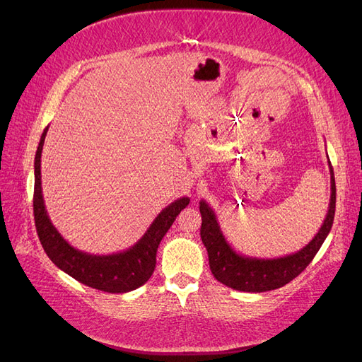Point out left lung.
I'll return each mask as SVG.
<instances>
[{"instance_id":"8db88e82","label":"left lung","mask_w":362,"mask_h":362,"mask_svg":"<svg viewBox=\"0 0 362 362\" xmlns=\"http://www.w3.org/2000/svg\"><path fill=\"white\" fill-rule=\"evenodd\" d=\"M329 170L331 199L323 225L308 245L286 257L257 258L235 252L234 247L225 238L213 208L202 199L199 202V210L202 216L201 238L208 252V261H210V270L213 276L229 288L247 293L276 290L293 281L296 276H299L306 269V266L313 261L317 252H319L334 223L335 178L331 161Z\"/></svg>"}]
</instances>
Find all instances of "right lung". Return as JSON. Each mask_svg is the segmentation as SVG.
<instances>
[{"label":"right lung","instance_id":"obj_1","mask_svg":"<svg viewBox=\"0 0 362 362\" xmlns=\"http://www.w3.org/2000/svg\"><path fill=\"white\" fill-rule=\"evenodd\" d=\"M47 133L48 128L43 129L35 157V198H33L36 229L43 250L60 270L87 287L107 293H128L141 287L154 273L157 249L161 238L169 231L181 210L189 205L190 199L184 196L169 204L158 213L139 242L122 252L112 255H93L75 249L52 225L43 201L40 157Z\"/></svg>","mask_w":362,"mask_h":362}]
</instances>
